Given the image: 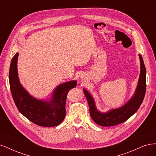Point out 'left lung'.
<instances>
[{"instance_id":"8db88e82","label":"left lung","mask_w":156,"mask_h":156,"mask_svg":"<svg viewBox=\"0 0 156 156\" xmlns=\"http://www.w3.org/2000/svg\"><path fill=\"white\" fill-rule=\"evenodd\" d=\"M140 62V73L138 84L133 96L122 107L112 109L105 113L98 111L94 99L86 89H83L90 108V115L92 120L101 126H112L124 122L139 109L145 96L146 68L142 56L139 55Z\"/></svg>"}]
</instances>
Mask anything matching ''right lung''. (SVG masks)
Returning a JSON list of instances; mask_svg holds the SVG:
<instances>
[{
    "label": "right lung",
    "instance_id": "add662e5",
    "mask_svg": "<svg viewBox=\"0 0 156 156\" xmlns=\"http://www.w3.org/2000/svg\"><path fill=\"white\" fill-rule=\"evenodd\" d=\"M17 53L12 59L9 82L15 104L21 114L33 123L43 127L59 125L66 116V101L67 94L72 88L76 87L77 81H71L56 87L50 101L37 100L28 93L20 83L17 73Z\"/></svg>",
    "mask_w": 156,
    "mask_h": 156
}]
</instances>
